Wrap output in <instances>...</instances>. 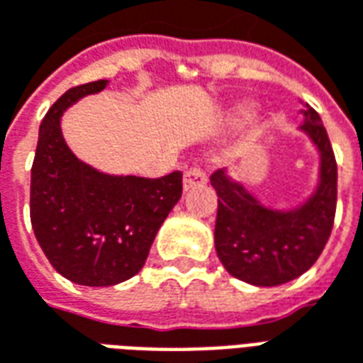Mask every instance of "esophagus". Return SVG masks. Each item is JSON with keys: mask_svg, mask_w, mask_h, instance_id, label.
<instances>
[{"mask_svg": "<svg viewBox=\"0 0 363 363\" xmlns=\"http://www.w3.org/2000/svg\"><path fill=\"white\" fill-rule=\"evenodd\" d=\"M182 182H184V190L196 189V186H204L208 182V177L198 165H192L190 169L184 171V177H182Z\"/></svg>", "mask_w": 363, "mask_h": 363, "instance_id": "obj_1", "label": "esophagus"}]
</instances>
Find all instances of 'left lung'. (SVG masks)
Returning <instances> with one entry per match:
<instances>
[{"mask_svg": "<svg viewBox=\"0 0 363 363\" xmlns=\"http://www.w3.org/2000/svg\"><path fill=\"white\" fill-rule=\"evenodd\" d=\"M301 130L320 153L319 186L296 210L264 208L225 169L210 177L218 192L216 252L231 276L252 286H280L307 272L327 245L336 212V159L320 116L303 104Z\"/></svg>", "mask_w": 363, "mask_h": 363, "instance_id": "1", "label": "left lung"}]
</instances>
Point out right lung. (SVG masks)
<instances>
[{
  "instance_id": "1",
  "label": "right lung",
  "mask_w": 363,
  "mask_h": 363,
  "mask_svg": "<svg viewBox=\"0 0 363 363\" xmlns=\"http://www.w3.org/2000/svg\"><path fill=\"white\" fill-rule=\"evenodd\" d=\"M106 79L67 89L46 112L30 169V223L36 241L64 278L82 286H114L142 270L173 206L182 173L161 179L99 173L75 157L60 116Z\"/></svg>"
}]
</instances>
